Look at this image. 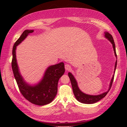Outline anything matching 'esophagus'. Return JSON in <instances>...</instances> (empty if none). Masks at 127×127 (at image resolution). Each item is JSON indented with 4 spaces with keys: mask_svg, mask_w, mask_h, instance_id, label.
Returning a JSON list of instances; mask_svg holds the SVG:
<instances>
[{
    "mask_svg": "<svg viewBox=\"0 0 127 127\" xmlns=\"http://www.w3.org/2000/svg\"><path fill=\"white\" fill-rule=\"evenodd\" d=\"M64 66H65V69H66V70H70L71 68V66L69 64H66Z\"/></svg>",
    "mask_w": 127,
    "mask_h": 127,
    "instance_id": "esophagus-1",
    "label": "esophagus"
}]
</instances>
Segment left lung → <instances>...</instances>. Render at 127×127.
<instances>
[{
  "instance_id": "left-lung-1",
  "label": "left lung",
  "mask_w": 127,
  "mask_h": 127,
  "mask_svg": "<svg viewBox=\"0 0 127 127\" xmlns=\"http://www.w3.org/2000/svg\"><path fill=\"white\" fill-rule=\"evenodd\" d=\"M104 34H105V37L107 38V39H108L111 42V43L112 44L113 50H114V53H115V56H116V57L117 58L116 51V46H115V43H114V40H113V38L112 36L111 35L109 32H104ZM117 64V60L116 61V64H115L114 73H115V71H116V69ZM68 76L70 78L71 84V85H72V91H73V92H74V95H75L76 98L77 99V100L78 101L82 103L93 104L94 103L98 102L99 100H101L102 98H103V97H104L106 95L107 93H108L109 91L111 89V86H112L113 81V79H114V75L113 76L112 78V79H111L109 90L107 91L106 92H105V93H103L102 94H100V95H90L84 94V93H83L82 92L80 91V90L79 89V88L77 86V83L76 80H75L74 76H73L70 72H69L68 73Z\"/></svg>"
}]
</instances>
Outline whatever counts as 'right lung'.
<instances>
[{
    "label": "right lung",
    "instance_id": "1",
    "mask_svg": "<svg viewBox=\"0 0 127 127\" xmlns=\"http://www.w3.org/2000/svg\"><path fill=\"white\" fill-rule=\"evenodd\" d=\"M33 32V30L24 31L15 42L13 48L11 67L19 90L23 96L34 104L44 105L51 103L56 97L59 79L65 71L64 65V63H60L48 67L43 79L35 86H31L25 83L18 71L16 58V48L17 45L21 43L28 34Z\"/></svg>",
    "mask_w": 127,
    "mask_h": 127
}]
</instances>
